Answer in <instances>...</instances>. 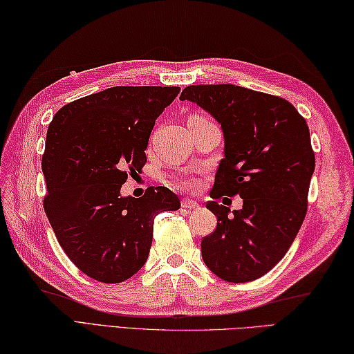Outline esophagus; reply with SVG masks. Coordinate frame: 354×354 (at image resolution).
I'll use <instances>...</instances> for the list:
<instances>
[{
    "instance_id": "obj_1",
    "label": "esophagus",
    "mask_w": 354,
    "mask_h": 354,
    "mask_svg": "<svg viewBox=\"0 0 354 354\" xmlns=\"http://www.w3.org/2000/svg\"><path fill=\"white\" fill-rule=\"evenodd\" d=\"M182 207H183V209H187V210H192V209H198V207H200V204H198L196 201H192V200H187V198H185V200L182 201Z\"/></svg>"
}]
</instances>
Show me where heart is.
<instances>
[{"label":"heart","instance_id":"obj_1","mask_svg":"<svg viewBox=\"0 0 354 354\" xmlns=\"http://www.w3.org/2000/svg\"><path fill=\"white\" fill-rule=\"evenodd\" d=\"M176 185L180 187H185V189H194V187H196V180L191 176H185V177L177 178Z\"/></svg>","mask_w":354,"mask_h":354}]
</instances>
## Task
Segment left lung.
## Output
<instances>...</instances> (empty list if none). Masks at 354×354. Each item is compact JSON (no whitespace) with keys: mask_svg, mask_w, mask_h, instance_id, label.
Segmentation results:
<instances>
[{"mask_svg":"<svg viewBox=\"0 0 354 354\" xmlns=\"http://www.w3.org/2000/svg\"><path fill=\"white\" fill-rule=\"evenodd\" d=\"M180 100L222 127L225 149L210 196L243 200L232 214L207 203L218 225L203 239V260L223 281L261 278L287 254L306 214L315 156L305 118L286 99L231 84L189 85Z\"/></svg>","mask_w":354,"mask_h":354,"instance_id":"8db88e82","label":"left lung"}]
</instances>
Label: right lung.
Returning a JSON list of instances; mask_svg holds the SVG:
<instances>
[{"mask_svg":"<svg viewBox=\"0 0 354 354\" xmlns=\"http://www.w3.org/2000/svg\"><path fill=\"white\" fill-rule=\"evenodd\" d=\"M180 87H112L67 103L46 133L43 209L68 260L105 283L129 279L149 258L154 218L178 210L168 187L122 196L147 162L156 123Z\"/></svg>","mask_w":354,"mask_h":354,"instance_id":"right-lung-1","label":"right lung"}]
</instances>
